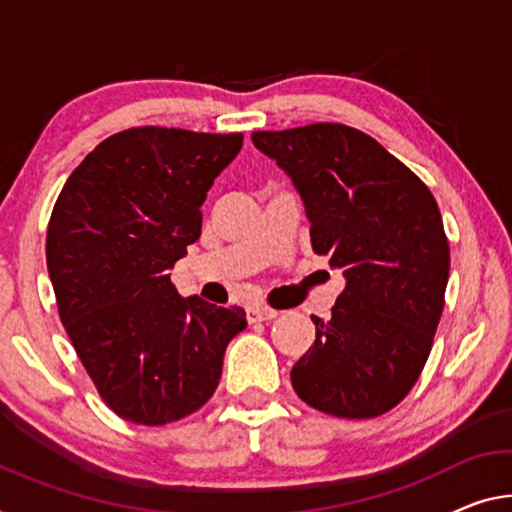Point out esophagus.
I'll return each instance as SVG.
<instances>
[{
  "mask_svg": "<svg viewBox=\"0 0 512 512\" xmlns=\"http://www.w3.org/2000/svg\"><path fill=\"white\" fill-rule=\"evenodd\" d=\"M279 316L277 309H270L265 304H256L249 309V322H263V320H274Z\"/></svg>",
  "mask_w": 512,
  "mask_h": 512,
  "instance_id": "obj_1",
  "label": "esophagus"
}]
</instances>
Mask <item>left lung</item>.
Listing matches in <instances>:
<instances>
[{
    "instance_id": "8db88e82",
    "label": "left lung",
    "mask_w": 512,
    "mask_h": 512,
    "mask_svg": "<svg viewBox=\"0 0 512 512\" xmlns=\"http://www.w3.org/2000/svg\"><path fill=\"white\" fill-rule=\"evenodd\" d=\"M286 171L311 222V247L343 270L332 318L290 371L306 405L373 419L403 400L426 366L444 309L451 251L435 196L366 132L311 123L254 132Z\"/></svg>"
}]
</instances>
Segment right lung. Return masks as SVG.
<instances>
[{
  "label": "right lung",
  "mask_w": 512,
  "mask_h": 512,
  "mask_svg": "<svg viewBox=\"0 0 512 512\" xmlns=\"http://www.w3.org/2000/svg\"><path fill=\"white\" fill-rule=\"evenodd\" d=\"M242 135L130 128L66 180L47 224L59 318L100 398L125 421L164 426L208 403L240 306L180 297L169 270L201 235V206Z\"/></svg>",
  "instance_id": "add662e5"
}]
</instances>
